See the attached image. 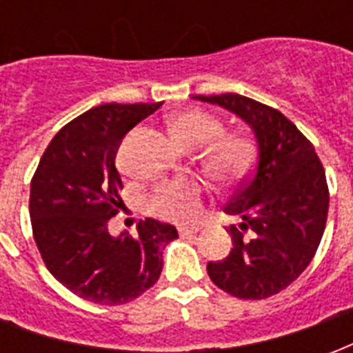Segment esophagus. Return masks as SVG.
<instances>
[{
    "mask_svg": "<svg viewBox=\"0 0 353 353\" xmlns=\"http://www.w3.org/2000/svg\"><path fill=\"white\" fill-rule=\"evenodd\" d=\"M179 234L181 236H192V234H196L199 232V227H179Z\"/></svg>",
    "mask_w": 353,
    "mask_h": 353,
    "instance_id": "esophagus-1",
    "label": "esophagus"
}]
</instances>
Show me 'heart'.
Instances as JSON below:
<instances>
[{
	"mask_svg": "<svg viewBox=\"0 0 353 353\" xmlns=\"http://www.w3.org/2000/svg\"><path fill=\"white\" fill-rule=\"evenodd\" d=\"M170 130L183 147H204L202 162L215 181L232 185L242 181L252 168L255 145L244 134H223L217 117L191 109L170 121ZM149 212L176 223H189L200 214L202 187L192 179H176L159 185L149 196Z\"/></svg>",
	"mask_w": 353,
	"mask_h": 353,
	"instance_id": "1",
	"label": "heart"
}]
</instances>
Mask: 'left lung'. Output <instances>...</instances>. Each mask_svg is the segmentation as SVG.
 I'll list each match as a JSON object with an SVG mask.
<instances>
[{"mask_svg": "<svg viewBox=\"0 0 353 353\" xmlns=\"http://www.w3.org/2000/svg\"><path fill=\"white\" fill-rule=\"evenodd\" d=\"M244 119L257 138L252 176L225 206L232 250L210 261L215 285L238 299L261 301L291 285L310 265L323 236L329 210L325 170L310 139L278 109L240 94L196 96Z\"/></svg>", "mask_w": 353, "mask_h": 353, "instance_id": "obj_1", "label": "left lung"}]
</instances>
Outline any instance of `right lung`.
Here are the masks:
<instances>
[{
	"label": "right lung",
	"mask_w": 353,
	"mask_h": 353,
	"mask_svg": "<svg viewBox=\"0 0 353 353\" xmlns=\"http://www.w3.org/2000/svg\"><path fill=\"white\" fill-rule=\"evenodd\" d=\"M157 103H103L88 109L50 139L30 187V217L49 272L85 301L130 303L153 288L174 225L147 217L138 236H111L108 223L123 208L119 145Z\"/></svg>",
	"instance_id": "right-lung-1"
}]
</instances>
